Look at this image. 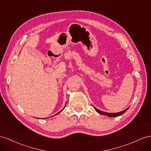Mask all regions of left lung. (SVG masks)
Returning <instances> with one entry per match:
<instances>
[{"label": "left lung", "mask_w": 151, "mask_h": 151, "mask_svg": "<svg viewBox=\"0 0 151 151\" xmlns=\"http://www.w3.org/2000/svg\"><path fill=\"white\" fill-rule=\"evenodd\" d=\"M94 107V109H96V111L97 112V113H99L101 114H102V115H106V116H109V117H117V116H119L120 115L123 114L124 113H125V112L127 111V109L129 108V107H128L127 109H126L125 110H124L122 112H119V113H106V112H103V111H101L100 110L97 109L96 107Z\"/></svg>", "instance_id": "left-lung-1"}]
</instances>
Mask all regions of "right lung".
<instances>
[{"instance_id": "add662e5", "label": "right lung", "mask_w": 151, "mask_h": 151, "mask_svg": "<svg viewBox=\"0 0 151 151\" xmlns=\"http://www.w3.org/2000/svg\"><path fill=\"white\" fill-rule=\"evenodd\" d=\"M64 109V108H63V109ZM63 109H62V110H61V111H59V113H58V114H55V115H57V114H59V113H61V111H63Z\"/></svg>"}]
</instances>
